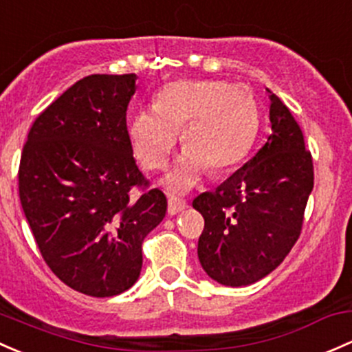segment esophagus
I'll list each match as a JSON object with an SVG mask.
<instances>
[{"mask_svg": "<svg viewBox=\"0 0 352 352\" xmlns=\"http://www.w3.org/2000/svg\"><path fill=\"white\" fill-rule=\"evenodd\" d=\"M187 207V202L182 201V199H177V197H170L168 199V216H175V214L182 212L184 209Z\"/></svg>", "mask_w": 352, "mask_h": 352, "instance_id": "34e87169", "label": "esophagus"}]
</instances>
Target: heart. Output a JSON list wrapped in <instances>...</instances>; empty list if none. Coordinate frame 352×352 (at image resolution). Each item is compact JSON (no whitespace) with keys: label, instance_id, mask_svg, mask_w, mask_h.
<instances>
[{"label":"heart","instance_id":"1","mask_svg":"<svg viewBox=\"0 0 352 352\" xmlns=\"http://www.w3.org/2000/svg\"><path fill=\"white\" fill-rule=\"evenodd\" d=\"M260 129V108L244 84L175 80L158 92L155 108L129 123V142L148 170H162L175 151L179 133L186 151L162 180L168 194L192 190L207 168L223 173L241 164Z\"/></svg>","mask_w":352,"mask_h":352}]
</instances>
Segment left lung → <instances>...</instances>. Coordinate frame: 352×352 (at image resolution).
Masks as SVG:
<instances>
[{
	"instance_id": "left-lung-1",
	"label": "left lung",
	"mask_w": 352,
	"mask_h": 352,
	"mask_svg": "<svg viewBox=\"0 0 352 352\" xmlns=\"http://www.w3.org/2000/svg\"><path fill=\"white\" fill-rule=\"evenodd\" d=\"M268 92L272 135L265 145L216 190L192 202L204 217L199 261L226 287L258 282L282 263L300 236L314 188L302 129L278 96Z\"/></svg>"
}]
</instances>
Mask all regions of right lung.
Here are the masks:
<instances>
[{
	"instance_id": "obj_1",
	"label": "right lung",
	"mask_w": 352,
	"mask_h": 352,
	"mask_svg": "<svg viewBox=\"0 0 352 352\" xmlns=\"http://www.w3.org/2000/svg\"><path fill=\"white\" fill-rule=\"evenodd\" d=\"M136 74L77 80L28 133L18 188L49 268L91 297L123 294L138 280L142 243L164 221L166 197L133 158L126 109ZM143 186L138 199L129 190Z\"/></svg>"
}]
</instances>
